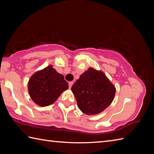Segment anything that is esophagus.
<instances>
[{"mask_svg":"<svg viewBox=\"0 0 154 154\" xmlns=\"http://www.w3.org/2000/svg\"><path fill=\"white\" fill-rule=\"evenodd\" d=\"M73 81H71V82H69V87L71 88L72 87V85H73Z\"/></svg>","mask_w":154,"mask_h":154,"instance_id":"1","label":"esophagus"}]
</instances>
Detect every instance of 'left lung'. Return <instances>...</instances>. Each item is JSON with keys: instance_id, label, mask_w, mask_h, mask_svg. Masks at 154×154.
<instances>
[{"instance_id": "obj_1", "label": "left lung", "mask_w": 154, "mask_h": 154, "mask_svg": "<svg viewBox=\"0 0 154 154\" xmlns=\"http://www.w3.org/2000/svg\"><path fill=\"white\" fill-rule=\"evenodd\" d=\"M79 109L87 115L103 112L112 102L116 89L103 72L89 68L71 87Z\"/></svg>"}]
</instances>
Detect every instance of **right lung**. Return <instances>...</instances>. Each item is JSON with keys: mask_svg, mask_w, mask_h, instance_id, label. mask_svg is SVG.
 <instances>
[{"mask_svg": "<svg viewBox=\"0 0 154 154\" xmlns=\"http://www.w3.org/2000/svg\"><path fill=\"white\" fill-rule=\"evenodd\" d=\"M28 87L31 99L41 106L54 103L69 87L63 75L57 73L52 65L35 73L29 80Z\"/></svg>", "mask_w": 154, "mask_h": 154, "instance_id": "add662e5", "label": "right lung"}]
</instances>
